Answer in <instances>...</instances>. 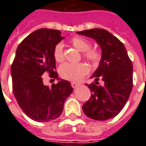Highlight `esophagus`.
I'll return each mask as SVG.
<instances>
[{"instance_id": "esophagus-1", "label": "esophagus", "mask_w": 146, "mask_h": 146, "mask_svg": "<svg viewBox=\"0 0 146 146\" xmlns=\"http://www.w3.org/2000/svg\"><path fill=\"white\" fill-rule=\"evenodd\" d=\"M71 85H72V88H77L78 86H79L80 84H79V83H77V82H72V83H71Z\"/></svg>"}]
</instances>
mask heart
<instances>
[{
  "instance_id": "obj_1",
  "label": "heart",
  "mask_w": 146,
  "mask_h": 146,
  "mask_svg": "<svg viewBox=\"0 0 146 146\" xmlns=\"http://www.w3.org/2000/svg\"><path fill=\"white\" fill-rule=\"evenodd\" d=\"M70 43L78 51L83 52V58L92 64H97L101 59L100 52L95 48H91V44L85 38L82 37H74ZM54 59L57 62H61L64 60L63 44H57L53 50ZM89 68L85 63H64L59 67L58 73L62 78L70 81H78L88 73Z\"/></svg>"
}]
</instances>
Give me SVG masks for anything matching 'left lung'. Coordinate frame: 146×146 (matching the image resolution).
<instances>
[{"mask_svg":"<svg viewBox=\"0 0 146 146\" xmlns=\"http://www.w3.org/2000/svg\"><path fill=\"white\" fill-rule=\"evenodd\" d=\"M77 33L95 39L102 53L99 66L92 76L95 83L85 84L92 95L82 106L83 111L95 120L110 119L123 108L133 87L131 61L122 42L108 31L94 28ZM99 79L103 86L98 85Z\"/></svg>","mask_w":146,"mask_h":146,"instance_id":"left-lung-1","label":"left lung"}]
</instances>
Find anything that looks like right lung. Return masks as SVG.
Wrapping results in <instances>:
<instances>
[{
	"mask_svg": "<svg viewBox=\"0 0 146 146\" xmlns=\"http://www.w3.org/2000/svg\"><path fill=\"white\" fill-rule=\"evenodd\" d=\"M58 30L41 28L26 37L17 47L11 64L12 89L22 111L37 121H49L61 115L66 98L73 91L71 83L60 79L51 87L43 83L45 72L58 78L53 57L54 46L63 37Z\"/></svg>",
	"mask_w": 146,
	"mask_h": 146,
	"instance_id": "right-lung-1",
	"label": "right lung"
}]
</instances>
